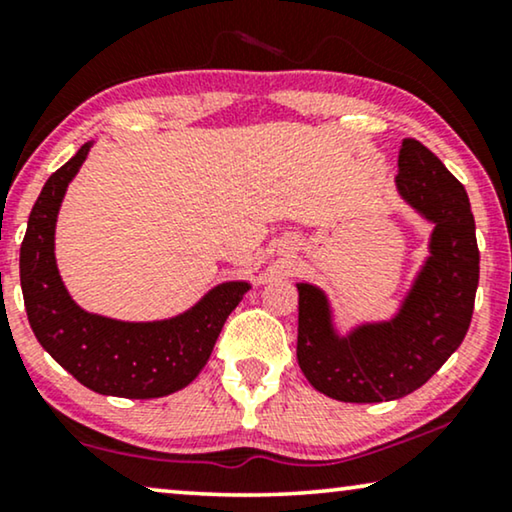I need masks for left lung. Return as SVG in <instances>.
<instances>
[{
  "instance_id": "8db88e82",
  "label": "left lung",
  "mask_w": 512,
  "mask_h": 512,
  "mask_svg": "<svg viewBox=\"0 0 512 512\" xmlns=\"http://www.w3.org/2000/svg\"><path fill=\"white\" fill-rule=\"evenodd\" d=\"M396 184L436 223L431 258L401 314L338 338L324 293L298 284V366L314 389L335 401L380 403L412 394L450 359L471 326L480 251L466 188L417 139H403Z\"/></svg>"
}]
</instances>
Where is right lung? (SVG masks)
<instances>
[{"instance_id": "right-lung-1", "label": "right lung", "mask_w": 512, "mask_h": 512, "mask_svg": "<svg viewBox=\"0 0 512 512\" xmlns=\"http://www.w3.org/2000/svg\"><path fill=\"white\" fill-rule=\"evenodd\" d=\"M90 144L55 170L41 188L20 244V286L41 347L83 387L104 396L160 398L191 384L216 345L228 314L249 284L228 282L209 291L191 312L170 321L125 324L83 312L69 298L53 254L55 219L67 184Z\"/></svg>"}]
</instances>
